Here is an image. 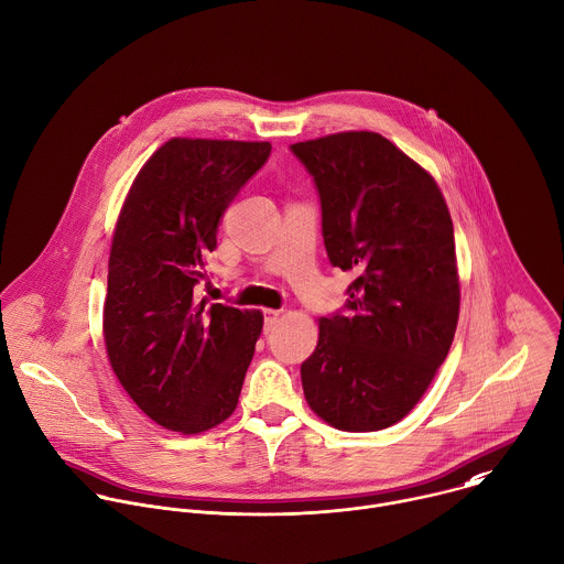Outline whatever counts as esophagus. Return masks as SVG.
Wrapping results in <instances>:
<instances>
[{
    "label": "esophagus",
    "instance_id": "obj_1",
    "mask_svg": "<svg viewBox=\"0 0 564 564\" xmlns=\"http://www.w3.org/2000/svg\"><path fill=\"white\" fill-rule=\"evenodd\" d=\"M280 313H282V311H278V308H264V313H262V315H264V333H269V330L275 326Z\"/></svg>",
    "mask_w": 564,
    "mask_h": 564
}]
</instances>
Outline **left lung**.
I'll return each instance as SVG.
<instances>
[{
	"label": "left lung",
	"instance_id": "obj_1",
	"mask_svg": "<svg viewBox=\"0 0 564 564\" xmlns=\"http://www.w3.org/2000/svg\"><path fill=\"white\" fill-rule=\"evenodd\" d=\"M322 203L328 260L355 271L346 311L319 319L302 364L311 410L337 430L401 421L447 357L458 322L454 227L434 178L377 132L291 145Z\"/></svg>",
	"mask_w": 564,
	"mask_h": 564
}]
</instances>
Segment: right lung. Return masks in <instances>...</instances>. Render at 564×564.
<instances>
[{
	"mask_svg": "<svg viewBox=\"0 0 564 564\" xmlns=\"http://www.w3.org/2000/svg\"><path fill=\"white\" fill-rule=\"evenodd\" d=\"M271 143L172 139L134 178L108 262L104 337L115 375L159 425L198 434L238 405L260 311L198 302L218 225Z\"/></svg>",
	"mask_w": 564,
	"mask_h": 564,
	"instance_id": "add662e5",
	"label": "right lung"
}]
</instances>
